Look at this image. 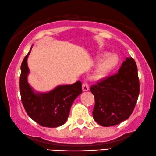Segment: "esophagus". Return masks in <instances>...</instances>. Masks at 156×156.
<instances>
[{
    "mask_svg": "<svg viewBox=\"0 0 156 156\" xmlns=\"http://www.w3.org/2000/svg\"><path fill=\"white\" fill-rule=\"evenodd\" d=\"M82 89H83V91H89V86L87 83H83V85H82Z\"/></svg>",
    "mask_w": 156,
    "mask_h": 156,
    "instance_id": "34e87169",
    "label": "esophagus"
}]
</instances>
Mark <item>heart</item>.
I'll return each mask as SVG.
<instances>
[{"label":"heart","mask_w":156,"mask_h":156,"mask_svg":"<svg viewBox=\"0 0 156 156\" xmlns=\"http://www.w3.org/2000/svg\"><path fill=\"white\" fill-rule=\"evenodd\" d=\"M99 64L96 70V77L99 79L104 78L110 74L119 65V59L116 54H109L104 52L97 58Z\"/></svg>","instance_id":"obj_1"}]
</instances>
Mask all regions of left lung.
Instances as JSON below:
<instances>
[{"label":"left lung","instance_id":"8db88e82","mask_svg":"<svg viewBox=\"0 0 156 156\" xmlns=\"http://www.w3.org/2000/svg\"><path fill=\"white\" fill-rule=\"evenodd\" d=\"M95 99L94 121L102 126H112L128 119L140 94L137 67L132 57L126 58L117 74L91 86Z\"/></svg>","mask_w":156,"mask_h":156}]
</instances>
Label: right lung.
<instances>
[{"mask_svg": "<svg viewBox=\"0 0 156 156\" xmlns=\"http://www.w3.org/2000/svg\"><path fill=\"white\" fill-rule=\"evenodd\" d=\"M30 50L21 65L20 94L24 110L31 119L39 125L55 128L63 125L70 114L73 101L82 93L80 80L72 85L58 86L47 93L35 92L27 82L29 74L27 60Z\"/></svg>", "mask_w": 156, "mask_h": 156, "instance_id": "add662e5", "label": "right lung"}]
</instances>
